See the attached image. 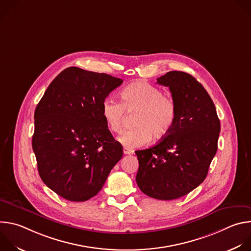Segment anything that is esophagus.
Segmentation results:
<instances>
[{
    "label": "esophagus",
    "instance_id": "34e87169",
    "mask_svg": "<svg viewBox=\"0 0 251 251\" xmlns=\"http://www.w3.org/2000/svg\"><path fill=\"white\" fill-rule=\"evenodd\" d=\"M123 153H124L125 155H132V154L134 153V151H133L132 149H129V148H126V147H125V148L123 149Z\"/></svg>",
    "mask_w": 251,
    "mask_h": 251
}]
</instances>
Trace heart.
<instances>
[{
    "instance_id": "b5f03b06",
    "label": "heart",
    "mask_w": 251,
    "mask_h": 251,
    "mask_svg": "<svg viewBox=\"0 0 251 251\" xmlns=\"http://www.w3.org/2000/svg\"><path fill=\"white\" fill-rule=\"evenodd\" d=\"M121 102L108 97L101 104L103 120L111 132L122 129L126 112H136L133 125L121 133L118 141L127 148L146 145L152 136L159 140L166 137L176 120V105L163 91L147 82H135L120 93Z\"/></svg>"
}]
</instances>
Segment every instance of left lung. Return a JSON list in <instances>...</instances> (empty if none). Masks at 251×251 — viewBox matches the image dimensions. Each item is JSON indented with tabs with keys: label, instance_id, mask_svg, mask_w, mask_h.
I'll return each instance as SVG.
<instances>
[{
	"label": "left lung",
	"instance_id": "1",
	"mask_svg": "<svg viewBox=\"0 0 251 251\" xmlns=\"http://www.w3.org/2000/svg\"><path fill=\"white\" fill-rule=\"evenodd\" d=\"M176 105L170 133L149 149L136 151V182L145 195L163 201L188 195L207 175L218 150L221 123L210 96L191 75L169 71L157 79Z\"/></svg>",
	"mask_w": 251,
	"mask_h": 251
}]
</instances>
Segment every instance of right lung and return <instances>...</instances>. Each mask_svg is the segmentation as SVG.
<instances>
[{
	"instance_id": "add662e5",
	"label": "right lung",
	"mask_w": 251,
	"mask_h": 251,
	"mask_svg": "<svg viewBox=\"0 0 251 251\" xmlns=\"http://www.w3.org/2000/svg\"><path fill=\"white\" fill-rule=\"evenodd\" d=\"M122 79L67 67L52 80L34 111L32 150L43 182L70 201L96 196L123 156L107 128L103 100Z\"/></svg>"
}]
</instances>
